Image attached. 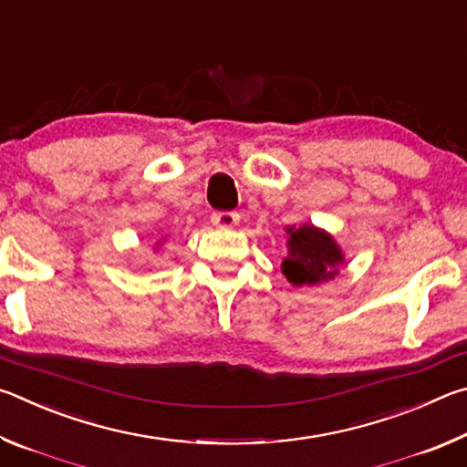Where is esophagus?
Returning a JSON list of instances; mask_svg holds the SVG:
<instances>
[{
	"label": "esophagus",
	"mask_w": 467,
	"mask_h": 467,
	"mask_svg": "<svg viewBox=\"0 0 467 467\" xmlns=\"http://www.w3.org/2000/svg\"><path fill=\"white\" fill-rule=\"evenodd\" d=\"M241 216L236 214V212H214L212 214V224L216 228H234L239 224Z\"/></svg>",
	"instance_id": "esophagus-1"
}]
</instances>
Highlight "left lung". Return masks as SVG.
I'll list each match as a JSON object with an SVG mask.
<instances>
[{
    "instance_id": "8db88e82",
    "label": "left lung",
    "mask_w": 467,
    "mask_h": 467,
    "mask_svg": "<svg viewBox=\"0 0 467 467\" xmlns=\"http://www.w3.org/2000/svg\"><path fill=\"white\" fill-rule=\"evenodd\" d=\"M284 231L288 255L282 259V274L292 286H315L336 278L346 257L334 236L311 223Z\"/></svg>"
}]
</instances>
